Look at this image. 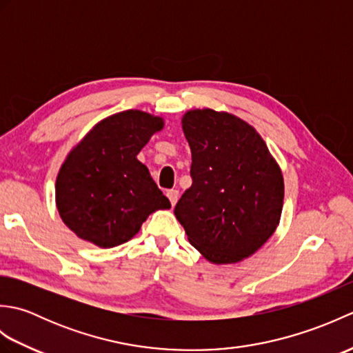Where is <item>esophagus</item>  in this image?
Returning a JSON list of instances; mask_svg holds the SVG:
<instances>
[{
	"instance_id": "34e87169",
	"label": "esophagus",
	"mask_w": 353,
	"mask_h": 353,
	"mask_svg": "<svg viewBox=\"0 0 353 353\" xmlns=\"http://www.w3.org/2000/svg\"><path fill=\"white\" fill-rule=\"evenodd\" d=\"M167 197H168L170 201H171V206H174V205L177 203V200H179V191H177V190H170V191H167Z\"/></svg>"
}]
</instances>
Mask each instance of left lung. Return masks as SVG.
<instances>
[{
  "label": "left lung",
  "instance_id": "1",
  "mask_svg": "<svg viewBox=\"0 0 353 353\" xmlns=\"http://www.w3.org/2000/svg\"><path fill=\"white\" fill-rule=\"evenodd\" d=\"M192 185L174 208L188 241L212 264L256 253L279 226L283 176L265 141L229 112L192 109L182 118Z\"/></svg>",
  "mask_w": 353,
  "mask_h": 353
}]
</instances>
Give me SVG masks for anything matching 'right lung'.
<instances>
[{"mask_svg":"<svg viewBox=\"0 0 353 353\" xmlns=\"http://www.w3.org/2000/svg\"><path fill=\"white\" fill-rule=\"evenodd\" d=\"M163 118L139 109L97 123L65 157L56 179V206L74 234L101 249L127 243L150 214L170 209L138 153Z\"/></svg>","mask_w":353,"mask_h":353,"instance_id":"obj_1","label":"right lung"}]
</instances>
